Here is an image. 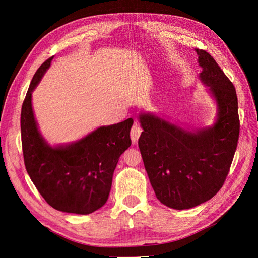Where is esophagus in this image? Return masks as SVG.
<instances>
[{"instance_id": "esophagus-1", "label": "esophagus", "mask_w": 258, "mask_h": 258, "mask_svg": "<svg viewBox=\"0 0 258 258\" xmlns=\"http://www.w3.org/2000/svg\"><path fill=\"white\" fill-rule=\"evenodd\" d=\"M141 134H142L141 127H140L137 122H135V124L132 126V128L130 130V137H131V140H132V142H134V144L138 142L139 138L141 137Z\"/></svg>"}]
</instances>
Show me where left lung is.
I'll return each mask as SVG.
<instances>
[{
  "label": "left lung",
  "instance_id": "left-lung-1",
  "mask_svg": "<svg viewBox=\"0 0 258 258\" xmlns=\"http://www.w3.org/2000/svg\"><path fill=\"white\" fill-rule=\"evenodd\" d=\"M200 81L216 103L215 122L185 129L153 113H141L139 139L144 167L157 199L185 210L210 200L222 188L235 155L240 121L236 89L206 50L195 48Z\"/></svg>",
  "mask_w": 258,
  "mask_h": 258
}]
</instances>
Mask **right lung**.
I'll list each match as a JSON object with an SVG mask.
<instances>
[{"instance_id":"obj_1","label":"right lung","mask_w":258,"mask_h":258,"mask_svg":"<svg viewBox=\"0 0 258 258\" xmlns=\"http://www.w3.org/2000/svg\"><path fill=\"white\" fill-rule=\"evenodd\" d=\"M52 58L38 68L22 103L20 124L25 166L38 192L53 209L90 214L107 201L117 162L131 145L134 119L99 127L75 142L51 146L38 130L32 92Z\"/></svg>"}]
</instances>
